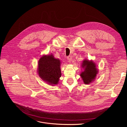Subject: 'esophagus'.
I'll return each instance as SVG.
<instances>
[{
	"instance_id": "obj_1",
	"label": "esophagus",
	"mask_w": 127,
	"mask_h": 127,
	"mask_svg": "<svg viewBox=\"0 0 127 127\" xmlns=\"http://www.w3.org/2000/svg\"><path fill=\"white\" fill-rule=\"evenodd\" d=\"M67 60H68V61H71L72 60V57H71V56H68V57H67Z\"/></svg>"
}]
</instances>
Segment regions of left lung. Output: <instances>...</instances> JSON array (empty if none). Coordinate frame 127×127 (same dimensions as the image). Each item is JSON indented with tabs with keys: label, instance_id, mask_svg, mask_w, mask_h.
Masks as SVG:
<instances>
[{
	"label": "left lung",
	"instance_id": "1",
	"mask_svg": "<svg viewBox=\"0 0 127 127\" xmlns=\"http://www.w3.org/2000/svg\"><path fill=\"white\" fill-rule=\"evenodd\" d=\"M81 67L84 69L80 75L82 79L85 84H89L95 80L98 74V69L96 68V64L92 60L89 61L85 59L82 62Z\"/></svg>",
	"mask_w": 127,
	"mask_h": 127
}]
</instances>
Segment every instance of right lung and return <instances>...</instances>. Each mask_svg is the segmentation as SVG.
Returning a JSON list of instances; mask_svg holds the SVG:
<instances>
[{"mask_svg": "<svg viewBox=\"0 0 127 127\" xmlns=\"http://www.w3.org/2000/svg\"><path fill=\"white\" fill-rule=\"evenodd\" d=\"M60 65V60L55 58L52 54L43 56L38 62L37 72L39 77L50 85L57 84L61 76Z\"/></svg>", "mask_w": 127, "mask_h": 127, "instance_id": "obj_1", "label": "right lung"}]
</instances>
